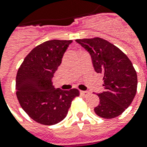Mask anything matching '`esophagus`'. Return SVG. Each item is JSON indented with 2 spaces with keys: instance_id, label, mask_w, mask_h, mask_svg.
<instances>
[{
  "instance_id": "esophagus-1",
  "label": "esophagus",
  "mask_w": 147,
  "mask_h": 147,
  "mask_svg": "<svg viewBox=\"0 0 147 147\" xmlns=\"http://www.w3.org/2000/svg\"><path fill=\"white\" fill-rule=\"evenodd\" d=\"M90 94V92L88 91H80V95L83 96H88Z\"/></svg>"
}]
</instances>
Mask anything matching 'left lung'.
Returning a JSON list of instances; mask_svg holds the SVG:
<instances>
[{
	"mask_svg": "<svg viewBox=\"0 0 147 147\" xmlns=\"http://www.w3.org/2000/svg\"><path fill=\"white\" fill-rule=\"evenodd\" d=\"M76 41L90 53L95 71L103 76L105 90L98 94L95 114L104 119L119 116L131 105L137 91V73L131 61L119 48L102 38Z\"/></svg>",
	"mask_w": 147,
	"mask_h": 147,
	"instance_id": "left-lung-1",
	"label": "left lung"
}]
</instances>
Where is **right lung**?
I'll list each match as a JSON object with an SVG mask.
<instances>
[{
	"label": "right lung",
	"instance_id": "right-lung-1",
	"mask_svg": "<svg viewBox=\"0 0 147 147\" xmlns=\"http://www.w3.org/2000/svg\"><path fill=\"white\" fill-rule=\"evenodd\" d=\"M72 40H52L38 45L24 58L16 78V94L20 107L31 119L54 125L67 116L76 88L63 91L52 85V77Z\"/></svg>",
	"mask_w": 147,
	"mask_h": 147
}]
</instances>
